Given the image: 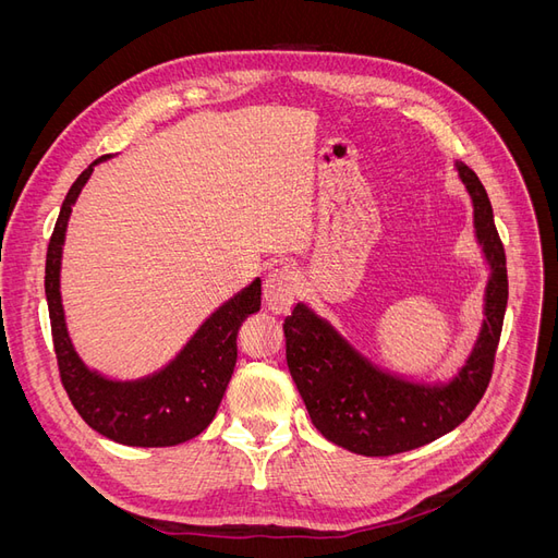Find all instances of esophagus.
Masks as SVG:
<instances>
[{"mask_svg": "<svg viewBox=\"0 0 558 558\" xmlns=\"http://www.w3.org/2000/svg\"><path fill=\"white\" fill-rule=\"evenodd\" d=\"M295 295H298V283L291 269L289 267L269 269L263 283L265 307L275 314H286L291 310Z\"/></svg>", "mask_w": 558, "mask_h": 558, "instance_id": "esophagus-1", "label": "esophagus"}]
</instances>
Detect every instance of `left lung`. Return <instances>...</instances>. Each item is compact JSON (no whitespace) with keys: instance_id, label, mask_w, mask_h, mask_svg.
<instances>
[{"instance_id":"1","label":"left lung","mask_w":558,"mask_h":558,"mask_svg":"<svg viewBox=\"0 0 558 558\" xmlns=\"http://www.w3.org/2000/svg\"><path fill=\"white\" fill-rule=\"evenodd\" d=\"M456 170L472 197L477 240L492 265L484 326L459 377L447 386H426L386 375L302 302L283 320L286 361L312 424L353 453L391 456L437 440L463 424L492 381L508 307V267L482 181L463 162H456Z\"/></svg>"}]
</instances>
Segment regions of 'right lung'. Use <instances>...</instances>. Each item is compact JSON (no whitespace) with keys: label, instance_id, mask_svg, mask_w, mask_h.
I'll use <instances>...</instances> for the list:
<instances>
[{"label":"right lung","instance_id":"add662e5","mask_svg":"<svg viewBox=\"0 0 558 558\" xmlns=\"http://www.w3.org/2000/svg\"><path fill=\"white\" fill-rule=\"evenodd\" d=\"M97 158L66 193L46 253V300L60 379L81 418L113 442L130 447H172L205 430L238 363V332L260 310V279L218 307L179 356L160 373L140 381H111L76 356L64 326L60 300V258L72 205L93 174Z\"/></svg>","mask_w":558,"mask_h":558}]
</instances>
